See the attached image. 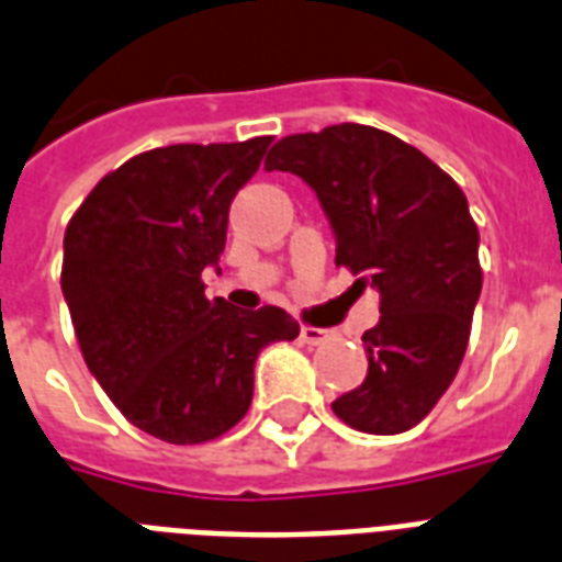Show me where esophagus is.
Wrapping results in <instances>:
<instances>
[{
  "label": "esophagus",
  "instance_id": "obj_1",
  "mask_svg": "<svg viewBox=\"0 0 562 562\" xmlns=\"http://www.w3.org/2000/svg\"><path fill=\"white\" fill-rule=\"evenodd\" d=\"M300 337H303V344H323L328 337L326 328H314V326H303L300 328Z\"/></svg>",
  "mask_w": 562,
  "mask_h": 562
}]
</instances>
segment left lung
Listing matches in <instances>:
<instances>
[{"mask_svg": "<svg viewBox=\"0 0 562 562\" xmlns=\"http://www.w3.org/2000/svg\"><path fill=\"white\" fill-rule=\"evenodd\" d=\"M266 170L312 187L335 262L381 291V321L363 335L367 378L331 409L360 432L409 430L453 384L471 337L482 268L468 199L427 155L363 123L285 135Z\"/></svg>", "mask_w": 562, "mask_h": 562, "instance_id": "8db88e82", "label": "left lung"}]
</instances>
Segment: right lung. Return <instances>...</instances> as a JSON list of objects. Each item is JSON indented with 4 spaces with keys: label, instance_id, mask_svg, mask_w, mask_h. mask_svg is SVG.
<instances>
[{
    "label": "right lung",
    "instance_id": "obj_1",
    "mask_svg": "<svg viewBox=\"0 0 562 562\" xmlns=\"http://www.w3.org/2000/svg\"><path fill=\"white\" fill-rule=\"evenodd\" d=\"M271 138L172 144L100 178L63 239V296L86 367L138 430L202 445L241 422L254 363L300 326L277 305L231 308L204 296L231 202Z\"/></svg>",
    "mask_w": 562,
    "mask_h": 562
}]
</instances>
